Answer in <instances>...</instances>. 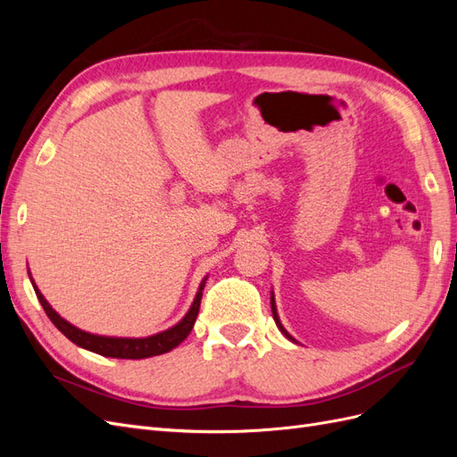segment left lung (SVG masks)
<instances>
[{
  "mask_svg": "<svg viewBox=\"0 0 457 457\" xmlns=\"http://www.w3.org/2000/svg\"><path fill=\"white\" fill-rule=\"evenodd\" d=\"M270 309H272V318H274V322H276V326H278V329L282 331V334L289 339V341H294V343H297L292 336L287 334V331L284 329V326H282V322H280V318H278V312H276V303H274V295H270Z\"/></svg>",
  "mask_w": 457,
  "mask_h": 457,
  "instance_id": "left-lung-1",
  "label": "left lung"
}]
</instances>
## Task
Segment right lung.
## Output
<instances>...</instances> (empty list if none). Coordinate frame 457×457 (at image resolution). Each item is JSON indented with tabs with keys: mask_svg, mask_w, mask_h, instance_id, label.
<instances>
[{
	"mask_svg": "<svg viewBox=\"0 0 457 457\" xmlns=\"http://www.w3.org/2000/svg\"><path fill=\"white\" fill-rule=\"evenodd\" d=\"M205 280H207V276L202 280V284L198 287V294H196L195 301H192V307L188 309L183 320L177 322L173 328L160 331V334L150 336V337H106V336L87 334V331L72 326L71 322H66L61 314H57V311H53V307L46 301V297L41 295L34 280H32V286H34V292L41 303V307H44L46 314L49 316V320L57 326V329H61L68 339L76 343L78 347L87 349L96 354H103V356H110V358H129V361H139V358L170 353L171 349L177 347V345H181L188 337L192 326H195V322H196L198 311H200L202 289L205 286Z\"/></svg>",
	"mask_w": 457,
	"mask_h": 457,
	"instance_id": "right-lung-1",
	"label": "right lung"
}]
</instances>
